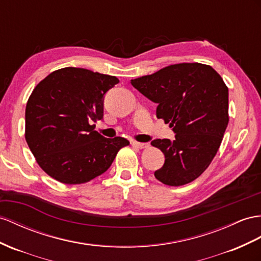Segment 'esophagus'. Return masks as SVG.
I'll return each mask as SVG.
<instances>
[{"label": "esophagus", "mask_w": 261, "mask_h": 261, "mask_svg": "<svg viewBox=\"0 0 261 261\" xmlns=\"http://www.w3.org/2000/svg\"><path fill=\"white\" fill-rule=\"evenodd\" d=\"M131 144L133 146H136L138 149H146L149 146V143H145V142H138V141H132Z\"/></svg>", "instance_id": "1"}]
</instances>
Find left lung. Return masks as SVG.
Here are the masks:
<instances>
[{
    "mask_svg": "<svg viewBox=\"0 0 261 261\" xmlns=\"http://www.w3.org/2000/svg\"><path fill=\"white\" fill-rule=\"evenodd\" d=\"M131 85L158 103L156 117L175 133V140L156 139L165 162L154 176L170 186L191 183L208 168L229 121L228 88L211 66L199 63L170 65Z\"/></svg>",
    "mask_w": 261,
    "mask_h": 261,
    "instance_id": "1",
    "label": "left lung"
}]
</instances>
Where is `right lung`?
I'll use <instances>...</instances> for the list:
<instances>
[{
    "mask_svg": "<svg viewBox=\"0 0 261 261\" xmlns=\"http://www.w3.org/2000/svg\"><path fill=\"white\" fill-rule=\"evenodd\" d=\"M115 76L65 67L39 83L25 109V139L42 170L64 184H83L110 168L124 138L95 131L103 117L106 92Z\"/></svg>",
    "mask_w": 261,
    "mask_h": 261,
    "instance_id": "add662e5",
    "label": "right lung"
}]
</instances>
